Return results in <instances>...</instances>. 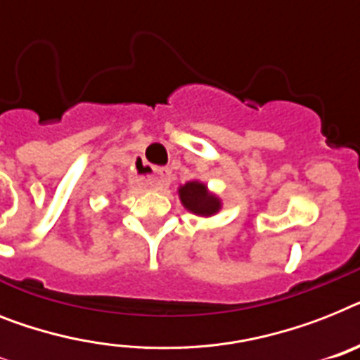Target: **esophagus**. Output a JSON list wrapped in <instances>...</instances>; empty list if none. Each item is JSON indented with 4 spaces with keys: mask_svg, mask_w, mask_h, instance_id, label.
I'll return each instance as SVG.
<instances>
[{
    "mask_svg": "<svg viewBox=\"0 0 360 360\" xmlns=\"http://www.w3.org/2000/svg\"><path fill=\"white\" fill-rule=\"evenodd\" d=\"M168 181H170V172L166 170V168H160V170L155 172L153 179L150 181V185L153 188H160V186L168 185Z\"/></svg>",
    "mask_w": 360,
    "mask_h": 360,
    "instance_id": "esophagus-1",
    "label": "esophagus"
}]
</instances>
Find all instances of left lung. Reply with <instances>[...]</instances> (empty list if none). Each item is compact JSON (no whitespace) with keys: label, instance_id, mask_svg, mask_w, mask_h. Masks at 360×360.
I'll return each instance as SVG.
<instances>
[{"label":"left lung","instance_id":"obj_1","mask_svg":"<svg viewBox=\"0 0 360 360\" xmlns=\"http://www.w3.org/2000/svg\"><path fill=\"white\" fill-rule=\"evenodd\" d=\"M179 198L183 201V205L188 210H192L194 214L210 216L218 212V209H220L218 198L209 194L207 186L198 183V181H192V183H186L185 186H181Z\"/></svg>","mask_w":360,"mask_h":360}]
</instances>
